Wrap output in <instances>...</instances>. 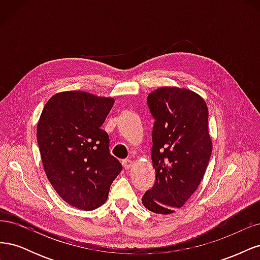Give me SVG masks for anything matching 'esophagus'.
<instances>
[{
	"mask_svg": "<svg viewBox=\"0 0 260 260\" xmlns=\"http://www.w3.org/2000/svg\"><path fill=\"white\" fill-rule=\"evenodd\" d=\"M122 166H123L125 169H129V168L132 166V160L129 159V158L122 159Z\"/></svg>",
	"mask_w": 260,
	"mask_h": 260,
	"instance_id": "34e87169",
	"label": "esophagus"
}]
</instances>
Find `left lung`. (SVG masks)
Returning a JSON list of instances; mask_svg holds the SVG:
<instances>
[{"instance_id": "8db88e82", "label": "left lung", "mask_w": 260, "mask_h": 260, "mask_svg": "<svg viewBox=\"0 0 260 260\" xmlns=\"http://www.w3.org/2000/svg\"><path fill=\"white\" fill-rule=\"evenodd\" d=\"M147 106L155 119V183L142 204L155 214L168 215L184 205L205 175L211 155L208 108L196 93L170 86L149 94Z\"/></svg>"}]
</instances>
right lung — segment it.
Wrapping results in <instances>:
<instances>
[{"label": "right lung", "instance_id": "right-lung-1", "mask_svg": "<svg viewBox=\"0 0 260 260\" xmlns=\"http://www.w3.org/2000/svg\"><path fill=\"white\" fill-rule=\"evenodd\" d=\"M113 104L111 98L83 91L61 92L48 101L39 120L37 141L45 174L76 208L92 210L104 204L122 169L101 129Z\"/></svg>", "mask_w": 260, "mask_h": 260}]
</instances>
